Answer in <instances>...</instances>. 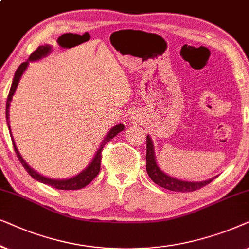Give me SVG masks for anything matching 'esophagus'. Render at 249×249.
<instances>
[{
	"instance_id": "34e87169",
	"label": "esophagus",
	"mask_w": 249,
	"mask_h": 249,
	"mask_svg": "<svg viewBox=\"0 0 249 249\" xmlns=\"http://www.w3.org/2000/svg\"><path fill=\"white\" fill-rule=\"evenodd\" d=\"M132 121H133V123H135V122H139V121H140V116H138V115H133V116H132Z\"/></svg>"
}]
</instances>
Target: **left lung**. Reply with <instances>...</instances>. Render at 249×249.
<instances>
[{
  "instance_id": "8db88e82",
  "label": "left lung",
  "mask_w": 249,
  "mask_h": 249,
  "mask_svg": "<svg viewBox=\"0 0 249 249\" xmlns=\"http://www.w3.org/2000/svg\"><path fill=\"white\" fill-rule=\"evenodd\" d=\"M145 168H147V173L149 178L158 184L159 187H163L167 190L172 191H178V192H191L198 189L205 187L208 183H211L215 178H212L210 180L201 181V182H189V181H182L178 180V178H172L170 175L165 174L163 171L159 168L156 161L155 151H154V144H152L151 138L147 135V155H145Z\"/></svg>"
}]
</instances>
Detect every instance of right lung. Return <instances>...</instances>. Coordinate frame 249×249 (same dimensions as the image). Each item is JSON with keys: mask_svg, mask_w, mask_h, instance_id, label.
<instances>
[{"mask_svg": "<svg viewBox=\"0 0 249 249\" xmlns=\"http://www.w3.org/2000/svg\"><path fill=\"white\" fill-rule=\"evenodd\" d=\"M50 52H51V46H50V45L38 46V48L32 53L28 60L26 62H22V64L18 67V69L16 71V74H15V77H13L11 88H10L8 99H6V109H5L6 122H8V127H9L10 133H11V130H10V125H9V107H10V102H11V100H12L13 94H15V92H16L17 86H18V83L21 78V75L24 74L26 68H27L29 61L39 60V59L44 58L45 55H48ZM124 128H125V125H123V124H117L116 126L112 127L111 130L108 132V134L106 135V138L104 139V141H102L100 147H99L97 154H95L94 158L92 159L90 165H89V166L86 167L84 171H82L78 175H76V177L71 178H66V180H54V178H45L39 173H37L36 171L33 170L31 166H28L27 163H26L24 159H22L21 155L19 154V151H18V149H17V145L15 143V141H13L12 134H10V135H11L13 149H15L17 157H18V159L20 160L22 166L25 167V170L27 171V173L31 175L33 178H35V180L42 182V183L51 185V187L55 188V189H59V190H77V189H82V188H84L85 185H88L99 174V172H100V165H101L102 149H104V147L106 145V143H107V142L110 141L112 138H115L116 135H117L119 132H122L123 130H124Z\"/></svg>", "mask_w": 249, "mask_h": 249, "instance_id": "add662e5", "label": "right lung"}]
</instances>
